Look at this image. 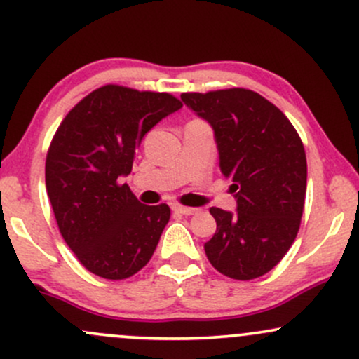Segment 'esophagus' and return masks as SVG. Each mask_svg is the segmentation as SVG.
Listing matches in <instances>:
<instances>
[{"mask_svg": "<svg viewBox=\"0 0 359 359\" xmlns=\"http://www.w3.org/2000/svg\"><path fill=\"white\" fill-rule=\"evenodd\" d=\"M173 211L180 212V215H186V216L196 215V212H198V210H196V208H187V206H180V204H175V206H173Z\"/></svg>", "mask_w": 359, "mask_h": 359, "instance_id": "obj_1", "label": "esophagus"}]
</instances>
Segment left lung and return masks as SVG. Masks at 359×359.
<instances>
[{"label":"left lung","instance_id":"left-lung-1","mask_svg":"<svg viewBox=\"0 0 359 359\" xmlns=\"http://www.w3.org/2000/svg\"><path fill=\"white\" fill-rule=\"evenodd\" d=\"M180 98L211 124L219 168L237 199V212L210 210L216 233L204 243L208 259L231 279L261 278L285 257L300 230L306 192L300 136L281 110L252 90Z\"/></svg>","mask_w":359,"mask_h":359}]
</instances>
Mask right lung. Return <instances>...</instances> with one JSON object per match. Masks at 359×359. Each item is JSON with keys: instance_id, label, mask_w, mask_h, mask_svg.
Masks as SVG:
<instances>
[{"instance_id": "add662e5", "label": "right lung", "mask_w": 359, "mask_h": 359, "mask_svg": "<svg viewBox=\"0 0 359 359\" xmlns=\"http://www.w3.org/2000/svg\"><path fill=\"white\" fill-rule=\"evenodd\" d=\"M180 107L170 93L105 85L59 124L46 158L47 196L62 238L90 273L117 281L151 259L170 208L141 204L121 179L144 135Z\"/></svg>"}]
</instances>
